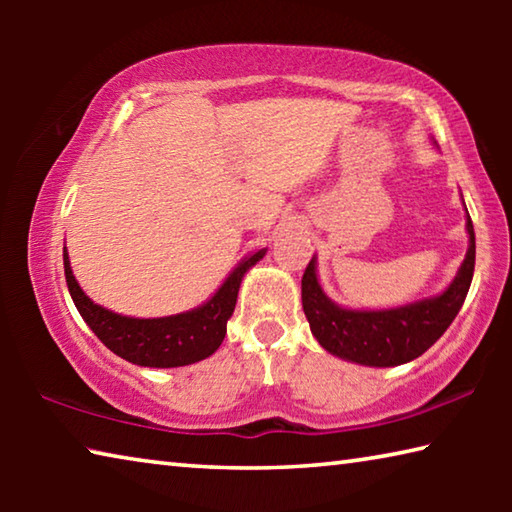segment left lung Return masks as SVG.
I'll use <instances>...</instances> for the list:
<instances>
[{"instance_id": "left-lung-1", "label": "left lung", "mask_w": 512, "mask_h": 512, "mask_svg": "<svg viewBox=\"0 0 512 512\" xmlns=\"http://www.w3.org/2000/svg\"><path fill=\"white\" fill-rule=\"evenodd\" d=\"M470 248L456 280L443 296L388 311H350L329 300L316 280L314 259L302 275V309L311 334L327 352L363 366H400L418 359L447 332L461 311L474 275V228L467 216Z\"/></svg>"}]
</instances>
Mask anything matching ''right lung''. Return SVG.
I'll return each mask as SVG.
<instances>
[{
	"mask_svg": "<svg viewBox=\"0 0 512 512\" xmlns=\"http://www.w3.org/2000/svg\"><path fill=\"white\" fill-rule=\"evenodd\" d=\"M264 253L266 250H257L255 255L244 259L203 307L169 318H128L94 305L74 280L67 250L63 253V262L67 289L72 293L76 309L108 350L137 366L176 368L201 361L219 350L225 336V323L237 305L241 277L264 257Z\"/></svg>",
	"mask_w": 512,
	"mask_h": 512,
	"instance_id": "add662e5",
	"label": "right lung"
}]
</instances>
